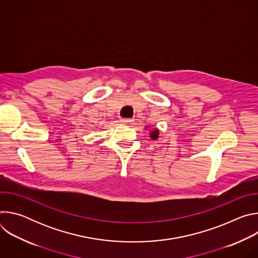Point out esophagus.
Segmentation results:
<instances>
[{
  "instance_id": "34e87169",
  "label": "esophagus",
  "mask_w": 258,
  "mask_h": 258,
  "mask_svg": "<svg viewBox=\"0 0 258 258\" xmlns=\"http://www.w3.org/2000/svg\"><path fill=\"white\" fill-rule=\"evenodd\" d=\"M120 121H121L122 123H124V124H131V123L133 122V120H132L131 118H121Z\"/></svg>"
}]
</instances>
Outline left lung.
Instances as JSON below:
<instances>
[{"instance_id":"1","label":"left lung","mask_w":258,"mask_h":258,"mask_svg":"<svg viewBox=\"0 0 258 258\" xmlns=\"http://www.w3.org/2000/svg\"><path fill=\"white\" fill-rule=\"evenodd\" d=\"M150 137H151V139H153V140H157L158 137H159V130H158V128H155V130H153V131H151V132H150Z\"/></svg>"}]
</instances>
